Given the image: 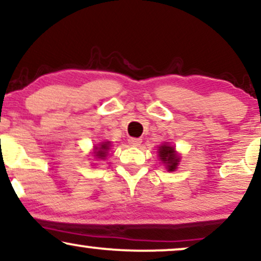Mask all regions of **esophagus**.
Returning <instances> with one entry per match:
<instances>
[{"label":"esophagus","mask_w":261,"mask_h":261,"mask_svg":"<svg viewBox=\"0 0 261 261\" xmlns=\"http://www.w3.org/2000/svg\"><path fill=\"white\" fill-rule=\"evenodd\" d=\"M127 141H128V143H130L131 146H134V147L140 146L141 142H142V140H141V139H136V137H130V139H128Z\"/></svg>","instance_id":"34e87169"}]
</instances>
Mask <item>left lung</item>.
<instances>
[{"label":"left lung","instance_id":"left-lung-1","mask_svg":"<svg viewBox=\"0 0 261 261\" xmlns=\"http://www.w3.org/2000/svg\"><path fill=\"white\" fill-rule=\"evenodd\" d=\"M159 156L163 162L168 165L169 171H174L176 169L178 164V156L175 152V148L168 144H163L162 147H159Z\"/></svg>","mask_w":261,"mask_h":261}]
</instances>
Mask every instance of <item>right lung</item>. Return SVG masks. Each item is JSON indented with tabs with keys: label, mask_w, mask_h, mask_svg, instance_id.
I'll return each mask as SVG.
<instances>
[{
	"label": "right lung",
	"mask_w": 261,
	"mask_h": 261,
	"mask_svg": "<svg viewBox=\"0 0 261 261\" xmlns=\"http://www.w3.org/2000/svg\"><path fill=\"white\" fill-rule=\"evenodd\" d=\"M97 149H98V150H96L97 158H105L106 153H107V149H108V142L100 144L99 148H97Z\"/></svg>",
	"instance_id": "add662e5"
}]
</instances>
